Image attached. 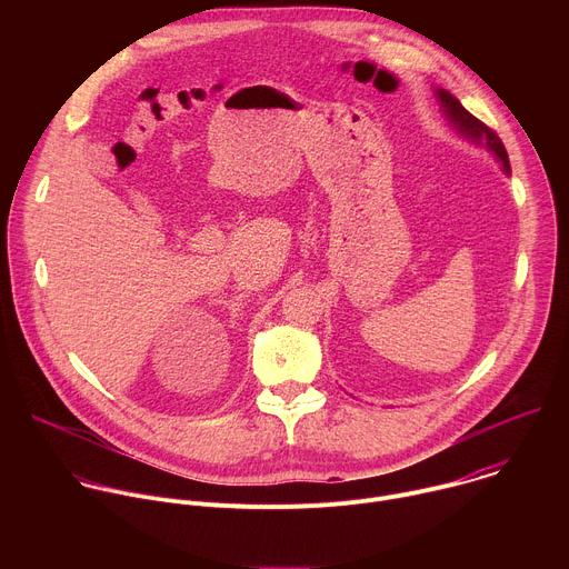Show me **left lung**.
Here are the masks:
<instances>
[{
    "label": "left lung",
    "mask_w": 569,
    "mask_h": 569,
    "mask_svg": "<svg viewBox=\"0 0 569 569\" xmlns=\"http://www.w3.org/2000/svg\"><path fill=\"white\" fill-rule=\"evenodd\" d=\"M437 94H439V99H441V106H443L446 117L450 119V123H452L461 134H466L468 139H472V141H486V146H489V150L502 161L505 171L511 173L509 154H507V148H505L502 139L498 137V132L491 130L486 123H481L477 117H472L450 92L439 90Z\"/></svg>",
    "instance_id": "obj_1"
}]
</instances>
